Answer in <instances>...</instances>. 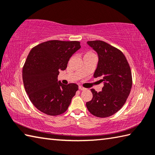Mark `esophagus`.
Instances as JSON below:
<instances>
[{"instance_id":"esophagus-1","label":"esophagus","mask_w":155,"mask_h":155,"mask_svg":"<svg viewBox=\"0 0 155 155\" xmlns=\"http://www.w3.org/2000/svg\"><path fill=\"white\" fill-rule=\"evenodd\" d=\"M78 89H79L80 90H82V91H83V90L85 89V88H84V87H83L82 86H79V87H78Z\"/></svg>"}]
</instances>
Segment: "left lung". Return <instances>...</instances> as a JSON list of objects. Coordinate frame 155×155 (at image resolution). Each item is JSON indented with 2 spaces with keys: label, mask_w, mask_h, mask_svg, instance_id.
Returning <instances> with one entry per match:
<instances>
[{
  "label": "left lung",
  "mask_w": 155,
  "mask_h": 155,
  "mask_svg": "<svg viewBox=\"0 0 155 155\" xmlns=\"http://www.w3.org/2000/svg\"><path fill=\"white\" fill-rule=\"evenodd\" d=\"M87 43L97 53L98 63L94 77H102L104 87L98 93L91 89L93 98L86 103V106L95 117L112 116L122 108L130 94V67L124 54L106 42L91 41Z\"/></svg>",
  "instance_id": "left-lung-1"
}]
</instances>
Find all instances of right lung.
Wrapping results in <instances>:
<instances>
[{
  "mask_svg": "<svg viewBox=\"0 0 155 155\" xmlns=\"http://www.w3.org/2000/svg\"><path fill=\"white\" fill-rule=\"evenodd\" d=\"M80 48L78 41L53 40L39 44L30 51L22 70L24 85L31 102L43 113L56 116L68 109L78 86L64 85L58 77Z\"/></svg>",
  "mask_w": 155,
  "mask_h": 155,
  "instance_id": "1",
  "label": "right lung"
}]
</instances>
